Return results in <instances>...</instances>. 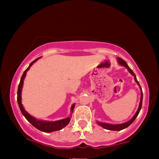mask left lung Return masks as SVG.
<instances>
[{"label": "left lung", "mask_w": 159, "mask_h": 159, "mask_svg": "<svg viewBox=\"0 0 159 159\" xmlns=\"http://www.w3.org/2000/svg\"><path fill=\"white\" fill-rule=\"evenodd\" d=\"M118 63H119L120 64H121V65L124 66L125 67H126V68L128 69V70L129 71V72L132 74L133 75V76H134V80H135V81L137 82V83L139 85V82L138 81V80H137V78H136V76L135 74H134V72L132 71V69L130 68V67L128 66V65L127 64V63L125 62V61L123 60V59L121 58H118ZM139 87H140V85H139ZM140 89L142 90V88L140 87ZM142 98H143V95H142V93H141V99H140V102H139V108L138 109V111H137L136 114H134V116L132 118V119L130 120H129V121L126 122V123H122V124H116V125H113V124H108V123H99V122H98V124L99 125H101L102 128H105L107 129V130H123V129H125L126 128H128L129 125H130V124H132V123H133V121L134 120H135V118H137V116H138L139 111H140V109L142 108Z\"/></svg>", "instance_id": "8db88e82"}]
</instances>
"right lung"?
Returning <instances> with one entry per match:
<instances>
[{
	"instance_id": "right-lung-1",
	"label": "right lung",
	"mask_w": 159,
	"mask_h": 159,
	"mask_svg": "<svg viewBox=\"0 0 159 159\" xmlns=\"http://www.w3.org/2000/svg\"><path fill=\"white\" fill-rule=\"evenodd\" d=\"M38 59L39 58H37L36 60H35L34 61H32L30 64H29V67L25 70V72H24L23 75L21 77L20 82V84H19L18 90H17V102H18L19 107H20V109L21 114H22L26 118V119L32 125H34L35 128H37L38 130L43 131V132H45V133H50V132L60 130H61V129H62L64 127H65L66 125H68V123L70 121L69 117L64 118V119H62V120H57V121H54V122L44 121V120H39L36 119L35 118H34L33 116H31V115H29L28 113L25 111V109H24L22 104H21V89H22L24 79H25V78L26 76V71H27L29 69V68H30L32 64H33L36 60H38ZM74 106H75L74 104L72 105L71 108V111H73Z\"/></svg>"
}]
</instances>
